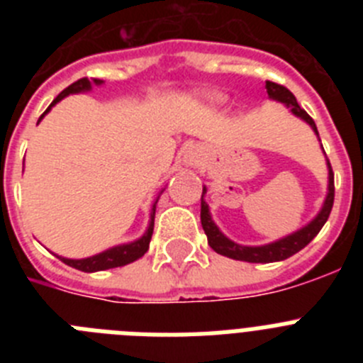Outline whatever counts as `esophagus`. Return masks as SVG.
<instances>
[{
  "mask_svg": "<svg viewBox=\"0 0 363 363\" xmlns=\"http://www.w3.org/2000/svg\"><path fill=\"white\" fill-rule=\"evenodd\" d=\"M198 160V154L194 149H187L184 154V162L185 163H194Z\"/></svg>",
  "mask_w": 363,
  "mask_h": 363,
  "instance_id": "34e87169",
  "label": "esophagus"
}]
</instances>
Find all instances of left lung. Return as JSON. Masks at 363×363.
<instances>
[{"label": "left lung", "mask_w": 363, "mask_h": 363, "mask_svg": "<svg viewBox=\"0 0 363 363\" xmlns=\"http://www.w3.org/2000/svg\"><path fill=\"white\" fill-rule=\"evenodd\" d=\"M265 89H267L269 98L277 99V101L284 104L287 108H291V112H293L294 116H298L300 120L309 123L311 129H313L314 133H316V136H318V129H316L314 120L300 107V105H298L296 98H294V94L289 89H285L284 85H278V83L274 82H265ZM327 167H329V187H327V196L320 213L316 214L306 227H301L296 233L289 234V236H285V238L277 240V242L265 243V245L258 247L234 243L233 240L227 238L225 234L218 229V225L213 221V218H211L209 205L203 200L205 192H207V189L203 187V192H201L200 218L201 227H203L205 234H207V240H209V245L213 247V251H216L218 255L221 256H227V258L240 259V262H249V264H271V262H281V259H287L289 256L301 251L307 243L313 242V238L320 233V229L325 225L327 218L331 214L333 201H335V174H333V167L331 163H329V160H327Z\"/></svg>", "instance_id": "left-lung-1"}]
</instances>
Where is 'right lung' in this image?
Segmentation results:
<instances>
[{
  "label": "right lung",
  "mask_w": 363,
  "mask_h": 363,
  "mask_svg": "<svg viewBox=\"0 0 363 363\" xmlns=\"http://www.w3.org/2000/svg\"><path fill=\"white\" fill-rule=\"evenodd\" d=\"M92 83L94 85H101V79H89V78H82L78 82H74L72 85H69L65 91H62L60 94L56 96L52 104L49 105V108L43 112L38 120L40 123L43 120V116L57 101H62L65 96L69 94H76V92H86L92 89ZM160 198V196H158ZM158 198L154 201L152 205V211H150V221H149V227H147L145 234H143L142 238L136 240V242H130V243H123V245H116L112 247V249H107V251L99 252V255L91 256V258H83V259H70V258H62V256H57V258L62 259L63 264L70 265V267L78 269V271L83 272H96V271H105V269H114V267H123L127 264H133L136 262L138 258H142L147 251H149V243L150 238H152V230H154V214H156V203H158Z\"/></svg>",
  "instance_id": "right-lung-1"
}]
</instances>
